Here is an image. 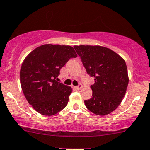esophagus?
Segmentation results:
<instances>
[{"label":"esophagus","instance_id":"34e87169","mask_svg":"<svg viewBox=\"0 0 150 150\" xmlns=\"http://www.w3.org/2000/svg\"><path fill=\"white\" fill-rule=\"evenodd\" d=\"M81 87H82L81 84H79V85L76 86H74V88L76 89V90H79V89L81 88Z\"/></svg>","mask_w":150,"mask_h":150}]
</instances>
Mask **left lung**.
Wrapping results in <instances>:
<instances>
[{
	"label": "left lung",
	"mask_w": 150,
	"mask_h": 150,
	"mask_svg": "<svg viewBox=\"0 0 150 150\" xmlns=\"http://www.w3.org/2000/svg\"><path fill=\"white\" fill-rule=\"evenodd\" d=\"M87 74L94 77L93 93L84 100L87 108L96 115H105L120 104L128 85L125 62L110 49L100 46L74 47Z\"/></svg>",
	"instance_id": "1"
}]
</instances>
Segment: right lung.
Masks as SVG:
<instances>
[{
  "instance_id": "add662e5",
  "label": "right lung",
  "mask_w": 150,
  "mask_h": 150,
  "mask_svg": "<svg viewBox=\"0 0 150 150\" xmlns=\"http://www.w3.org/2000/svg\"><path fill=\"white\" fill-rule=\"evenodd\" d=\"M77 57L71 46L44 45L35 49L22 64L21 85L27 100L43 115H53L67 106L70 86L57 81L60 69Z\"/></svg>"
}]
</instances>
